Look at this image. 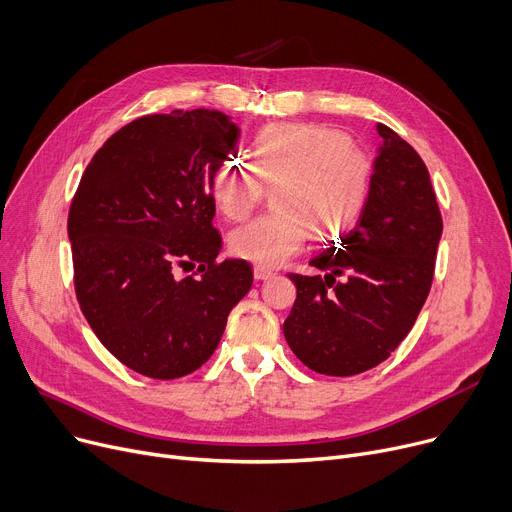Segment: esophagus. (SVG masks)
<instances>
[{
	"label": "esophagus",
	"mask_w": 512,
	"mask_h": 512,
	"mask_svg": "<svg viewBox=\"0 0 512 512\" xmlns=\"http://www.w3.org/2000/svg\"><path fill=\"white\" fill-rule=\"evenodd\" d=\"M253 276H255V280H270L274 276V270H270V267H263V265H255Z\"/></svg>",
	"instance_id": "esophagus-1"
}]
</instances>
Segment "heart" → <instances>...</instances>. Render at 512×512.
Masks as SVG:
<instances>
[{"label": "heart", "instance_id": "heart-1", "mask_svg": "<svg viewBox=\"0 0 512 512\" xmlns=\"http://www.w3.org/2000/svg\"><path fill=\"white\" fill-rule=\"evenodd\" d=\"M373 161L342 132L280 122L263 128L251 161L226 159L211 176V201L228 220H245L276 186L270 215L236 228L230 249L236 257L278 267L297 255L315 232L330 240L351 230L369 199Z\"/></svg>", "mask_w": 512, "mask_h": 512}]
</instances>
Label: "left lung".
Instances as JSON below:
<instances>
[{
	"label": "left lung",
	"instance_id": "8db88e82",
	"mask_svg": "<svg viewBox=\"0 0 512 512\" xmlns=\"http://www.w3.org/2000/svg\"><path fill=\"white\" fill-rule=\"evenodd\" d=\"M378 134L382 147L357 226L309 261L328 274H288L297 301L284 338L309 369L336 378L380 365L407 338L432 288L442 236L423 159L392 128L378 124Z\"/></svg>",
	"mask_w": 512,
	"mask_h": 512
}]
</instances>
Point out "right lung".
<instances>
[{
	"label": "right lung",
	"mask_w": 512,
	"mask_h": 512,
	"mask_svg": "<svg viewBox=\"0 0 512 512\" xmlns=\"http://www.w3.org/2000/svg\"><path fill=\"white\" fill-rule=\"evenodd\" d=\"M238 137L218 110L143 116L103 143L76 188L68 238L80 311L107 351L147 378L199 369L253 284L245 259L218 261L209 191Z\"/></svg>",
	"instance_id": "right-lung-1"
}]
</instances>
